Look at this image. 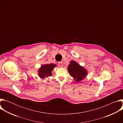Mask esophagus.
Instances as JSON below:
<instances>
[{"mask_svg": "<svg viewBox=\"0 0 123 123\" xmlns=\"http://www.w3.org/2000/svg\"><path fill=\"white\" fill-rule=\"evenodd\" d=\"M58 65H59V66L60 67H62L63 66V63H62V62H59L58 63Z\"/></svg>", "mask_w": 123, "mask_h": 123, "instance_id": "esophagus-1", "label": "esophagus"}]
</instances>
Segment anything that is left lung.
Segmentation results:
<instances>
[{
	"mask_svg": "<svg viewBox=\"0 0 123 123\" xmlns=\"http://www.w3.org/2000/svg\"><path fill=\"white\" fill-rule=\"evenodd\" d=\"M67 69L69 75L74 78L76 82H78L84 79L87 74L86 68L73 60L70 62Z\"/></svg>",
	"mask_w": 123,
	"mask_h": 123,
	"instance_id": "1",
	"label": "left lung"
}]
</instances>
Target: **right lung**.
<instances>
[{"label":"right lung","mask_w":123,"mask_h":123,"mask_svg":"<svg viewBox=\"0 0 123 123\" xmlns=\"http://www.w3.org/2000/svg\"><path fill=\"white\" fill-rule=\"evenodd\" d=\"M55 67L56 65L53 63L41 65L38 71V76L42 79L52 76L51 72Z\"/></svg>","instance_id":"add662e5"}]
</instances>
